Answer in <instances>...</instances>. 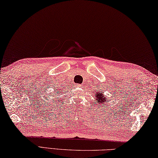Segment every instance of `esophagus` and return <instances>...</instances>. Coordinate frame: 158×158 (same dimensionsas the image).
<instances>
[{
	"instance_id": "esophagus-1",
	"label": "esophagus",
	"mask_w": 158,
	"mask_h": 158,
	"mask_svg": "<svg viewBox=\"0 0 158 158\" xmlns=\"http://www.w3.org/2000/svg\"><path fill=\"white\" fill-rule=\"evenodd\" d=\"M76 86H77V87H82V85H81V84H77V85H76Z\"/></svg>"
}]
</instances>
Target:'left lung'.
<instances>
[{"label":"left lung","instance_id":"obj_1","mask_svg":"<svg viewBox=\"0 0 158 158\" xmlns=\"http://www.w3.org/2000/svg\"><path fill=\"white\" fill-rule=\"evenodd\" d=\"M97 97H96V99L98 100V102H99V103H103L104 102H106L107 101V98L105 97L104 95H103L102 93H99L98 92L97 93Z\"/></svg>","mask_w":158,"mask_h":158}]
</instances>
